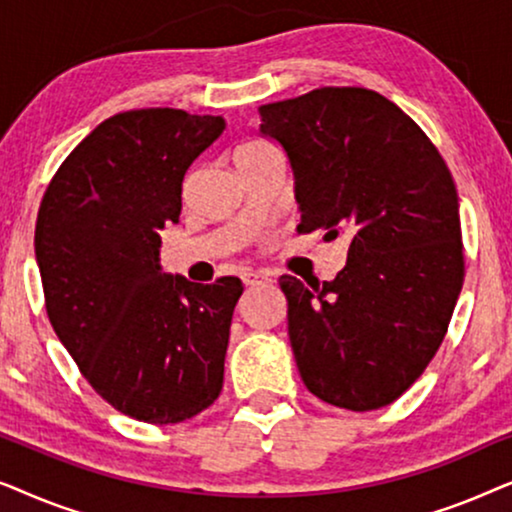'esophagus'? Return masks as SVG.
Masks as SVG:
<instances>
[{"mask_svg": "<svg viewBox=\"0 0 512 512\" xmlns=\"http://www.w3.org/2000/svg\"><path fill=\"white\" fill-rule=\"evenodd\" d=\"M242 282L247 284V286H258V284H268V282H272V279H270L268 272L247 270V272H244V275H242Z\"/></svg>", "mask_w": 512, "mask_h": 512, "instance_id": "1", "label": "esophagus"}]
</instances>
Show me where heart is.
I'll return each instance as SVG.
<instances>
[{"mask_svg": "<svg viewBox=\"0 0 512 512\" xmlns=\"http://www.w3.org/2000/svg\"><path fill=\"white\" fill-rule=\"evenodd\" d=\"M268 149H272V146H270V144H265V142H247V144L237 146V151H235V160H240V158H249V156H256V153H263V151H268Z\"/></svg>", "mask_w": 512, "mask_h": 512, "instance_id": "obj_1", "label": "heart"}]
</instances>
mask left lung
<instances>
[{"label": "left lung", "mask_w": 512, "mask_h": 512, "mask_svg": "<svg viewBox=\"0 0 512 512\" xmlns=\"http://www.w3.org/2000/svg\"><path fill=\"white\" fill-rule=\"evenodd\" d=\"M258 114L289 156L298 233L349 235L333 282L279 279L300 377L338 408H384L436 356L464 284L452 174L424 130L375 90L326 86Z\"/></svg>", "instance_id": "left-lung-1"}]
</instances>
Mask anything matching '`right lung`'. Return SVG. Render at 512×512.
<instances>
[{
  "mask_svg": "<svg viewBox=\"0 0 512 512\" xmlns=\"http://www.w3.org/2000/svg\"><path fill=\"white\" fill-rule=\"evenodd\" d=\"M223 128L181 109L123 111L69 153L41 200L34 254L53 331L90 387L139 422L179 424L223 389L242 282L160 268L186 170Z\"/></svg>",
  "mask_w": 512,
  "mask_h": 512,
  "instance_id": "1",
  "label": "right lung"
}]
</instances>
